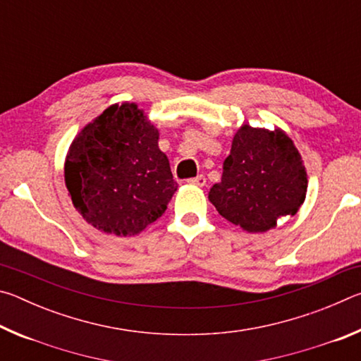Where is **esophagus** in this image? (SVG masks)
<instances>
[{
	"mask_svg": "<svg viewBox=\"0 0 361 361\" xmlns=\"http://www.w3.org/2000/svg\"><path fill=\"white\" fill-rule=\"evenodd\" d=\"M188 183H189V185H194V186H200V188H202V186H205L207 178H205L204 175H197V176H195V178H189Z\"/></svg>",
	"mask_w": 361,
	"mask_h": 361,
	"instance_id": "esophagus-1",
	"label": "esophagus"
}]
</instances>
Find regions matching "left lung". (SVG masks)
<instances>
[{"label": "left lung", "instance_id": "8db88e82", "mask_svg": "<svg viewBox=\"0 0 361 361\" xmlns=\"http://www.w3.org/2000/svg\"><path fill=\"white\" fill-rule=\"evenodd\" d=\"M305 192L307 172L293 140L282 129L243 124L209 200L229 223L262 234L276 228L277 219L296 215Z\"/></svg>", "mask_w": 361, "mask_h": 361}]
</instances>
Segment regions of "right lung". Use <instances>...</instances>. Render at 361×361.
<instances>
[{
	"label": "right lung",
	"mask_w": 361,
	"mask_h": 361,
	"mask_svg": "<svg viewBox=\"0 0 361 361\" xmlns=\"http://www.w3.org/2000/svg\"><path fill=\"white\" fill-rule=\"evenodd\" d=\"M159 130L135 103H114L70 145L65 185L90 226L118 237L137 235L164 215L178 185Z\"/></svg>",
	"instance_id": "1"
}]
</instances>
